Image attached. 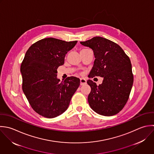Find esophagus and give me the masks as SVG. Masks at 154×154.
I'll use <instances>...</instances> for the list:
<instances>
[{
  "label": "esophagus",
  "mask_w": 154,
  "mask_h": 154,
  "mask_svg": "<svg viewBox=\"0 0 154 154\" xmlns=\"http://www.w3.org/2000/svg\"><path fill=\"white\" fill-rule=\"evenodd\" d=\"M86 83V80L83 78H81L80 79V85H84Z\"/></svg>",
  "instance_id": "esophagus-1"
}]
</instances>
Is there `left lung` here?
<instances>
[{
    "instance_id": "obj_1",
    "label": "left lung",
    "mask_w": 154,
    "mask_h": 154,
    "mask_svg": "<svg viewBox=\"0 0 154 154\" xmlns=\"http://www.w3.org/2000/svg\"><path fill=\"white\" fill-rule=\"evenodd\" d=\"M92 49L95 57L88 77H103L98 86L88 80L91 91L88 100L91 109L99 115L110 116L118 113L126 104L133 84L132 66L129 57L116 43L95 36L80 42Z\"/></svg>"
}]
</instances>
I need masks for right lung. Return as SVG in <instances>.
<instances>
[{
  "label": "right lung",
  "instance_id": "add662e5",
  "mask_svg": "<svg viewBox=\"0 0 154 154\" xmlns=\"http://www.w3.org/2000/svg\"><path fill=\"white\" fill-rule=\"evenodd\" d=\"M77 41L66 42L47 38L33 44L21 64L22 89L35 112L47 118L62 114L80 85V79L68 77L60 82L57 69Z\"/></svg>",
  "mask_w": 154,
  "mask_h": 154
}]
</instances>
